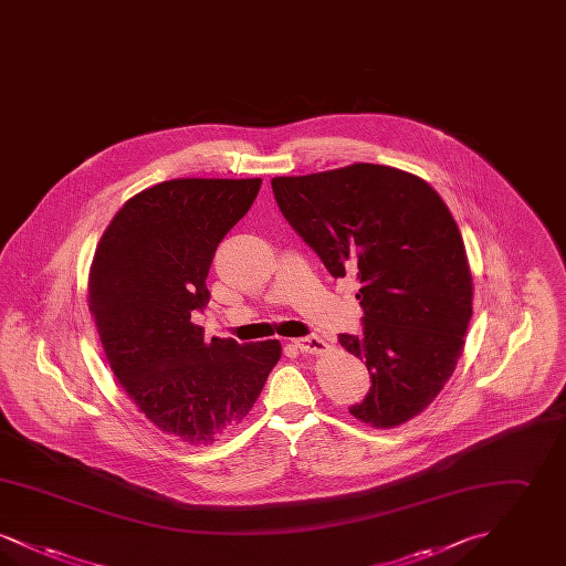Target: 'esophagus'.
<instances>
[{
    "label": "esophagus",
    "instance_id": "obj_1",
    "mask_svg": "<svg viewBox=\"0 0 566 566\" xmlns=\"http://www.w3.org/2000/svg\"><path fill=\"white\" fill-rule=\"evenodd\" d=\"M295 348H298L303 354H323V352L328 350V344L318 335H307V337L295 339Z\"/></svg>",
    "mask_w": 566,
    "mask_h": 566
}]
</instances>
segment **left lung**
Segmentation results:
<instances>
[{"label":"left lung","instance_id":"left-lung-1","mask_svg":"<svg viewBox=\"0 0 566 566\" xmlns=\"http://www.w3.org/2000/svg\"><path fill=\"white\" fill-rule=\"evenodd\" d=\"M271 189L328 273L360 284L363 333L339 344L365 360L371 388L352 416L374 429L411 420L454 374L473 314L457 220L429 182L388 165L280 176Z\"/></svg>","mask_w":566,"mask_h":566}]
</instances>
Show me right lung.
Returning <instances> with one entry per match:
<instances>
[{"label":"right lung","instance_id":"add662e5","mask_svg":"<svg viewBox=\"0 0 566 566\" xmlns=\"http://www.w3.org/2000/svg\"><path fill=\"white\" fill-rule=\"evenodd\" d=\"M261 178H178L137 192L97 243L88 310L109 369L135 407L190 446L214 443L259 399L282 356L277 339H203L190 321L210 301L206 277Z\"/></svg>","mask_w":566,"mask_h":566}]
</instances>
